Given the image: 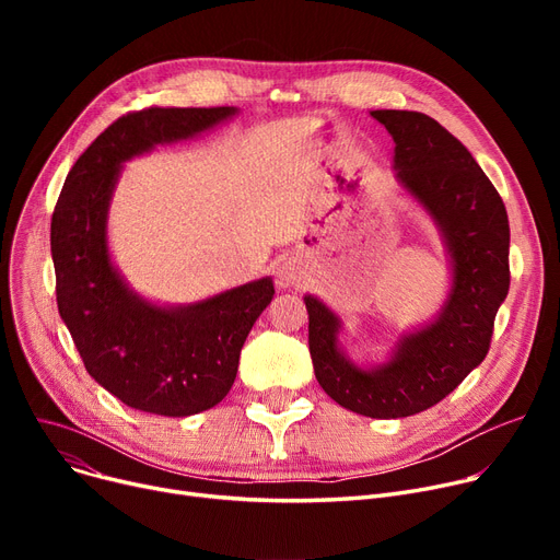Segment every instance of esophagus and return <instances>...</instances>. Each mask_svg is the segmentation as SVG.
Returning <instances> with one entry per match:
<instances>
[{"label": "esophagus", "mask_w": 560, "mask_h": 560, "mask_svg": "<svg viewBox=\"0 0 560 560\" xmlns=\"http://www.w3.org/2000/svg\"><path fill=\"white\" fill-rule=\"evenodd\" d=\"M304 275H306L304 272V265L300 260H295V258H288V260L279 262L275 279H277L279 288H292V285H300L302 283Z\"/></svg>", "instance_id": "34e87169"}]
</instances>
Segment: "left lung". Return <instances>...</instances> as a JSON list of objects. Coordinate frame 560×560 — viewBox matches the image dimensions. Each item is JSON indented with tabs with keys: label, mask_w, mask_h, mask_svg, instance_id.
Returning <instances> with one entry per match:
<instances>
[{
	"label": "left lung",
	"mask_w": 560,
	"mask_h": 560,
	"mask_svg": "<svg viewBox=\"0 0 560 560\" xmlns=\"http://www.w3.org/2000/svg\"><path fill=\"white\" fill-rule=\"evenodd\" d=\"M395 142L399 190L433 222L450 260L440 311L399 334L381 363L351 359L342 317L315 295L308 349L317 384L336 404L374 420L416 416L445 399L488 354L494 315L509 295V215L479 163L433 117L416 110H370Z\"/></svg>",
	"instance_id": "obj_1"
}]
</instances>
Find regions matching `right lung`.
<instances>
[{
    "mask_svg": "<svg viewBox=\"0 0 560 560\" xmlns=\"http://www.w3.org/2000/svg\"><path fill=\"white\" fill-rule=\"evenodd\" d=\"M241 110L147 108L120 117L72 165L51 215L58 313L97 384L142 413L188 418L220 404L241 349L275 298L272 277L190 304L140 295L108 247V209L125 163L192 140Z\"/></svg>",
    "mask_w": 560,
    "mask_h": 560,
    "instance_id": "add662e5",
    "label": "right lung"
}]
</instances>
